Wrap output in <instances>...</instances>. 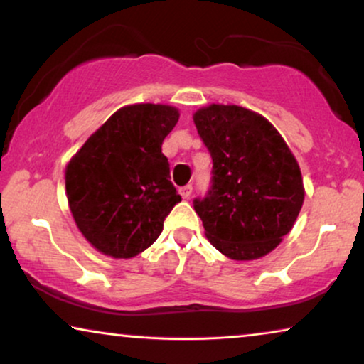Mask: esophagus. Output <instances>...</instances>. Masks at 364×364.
Masks as SVG:
<instances>
[{"mask_svg": "<svg viewBox=\"0 0 364 364\" xmlns=\"http://www.w3.org/2000/svg\"><path fill=\"white\" fill-rule=\"evenodd\" d=\"M181 196H182V198H186V200H187V198L192 196V186L182 187V188H181Z\"/></svg>", "mask_w": 364, "mask_h": 364, "instance_id": "34e87169", "label": "esophagus"}]
</instances>
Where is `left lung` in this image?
<instances>
[{"label": "left lung", "mask_w": 364, "mask_h": 364, "mask_svg": "<svg viewBox=\"0 0 364 364\" xmlns=\"http://www.w3.org/2000/svg\"><path fill=\"white\" fill-rule=\"evenodd\" d=\"M193 122L213 161L212 188L193 200L205 237L232 260L265 257L305 200L295 156L272 122L235 104L200 107Z\"/></svg>", "instance_id": "1"}]
</instances>
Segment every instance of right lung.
I'll list each match as a JSON object with an SVG mask.
<instances>
[{"instance_id": "right-lung-1", "label": "right lung", "mask_w": 364, "mask_h": 364, "mask_svg": "<svg viewBox=\"0 0 364 364\" xmlns=\"http://www.w3.org/2000/svg\"><path fill=\"white\" fill-rule=\"evenodd\" d=\"M178 109L131 104L112 114L66 166L69 210L84 238L112 258H132L157 240L182 200L162 142Z\"/></svg>"}]
</instances>
